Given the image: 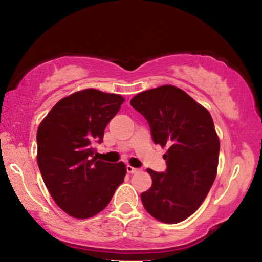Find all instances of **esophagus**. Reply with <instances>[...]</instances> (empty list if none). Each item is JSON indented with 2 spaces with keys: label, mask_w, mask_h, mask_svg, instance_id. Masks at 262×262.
I'll list each match as a JSON object with an SVG mask.
<instances>
[{
  "label": "esophagus",
  "mask_w": 262,
  "mask_h": 262,
  "mask_svg": "<svg viewBox=\"0 0 262 262\" xmlns=\"http://www.w3.org/2000/svg\"><path fill=\"white\" fill-rule=\"evenodd\" d=\"M139 171H140V168L134 167V166H130V165H127V172H128V173L133 174V173H136V172H139Z\"/></svg>",
  "instance_id": "1"
}]
</instances>
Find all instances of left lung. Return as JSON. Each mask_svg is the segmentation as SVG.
Here are the masks:
<instances>
[{"mask_svg":"<svg viewBox=\"0 0 262 262\" xmlns=\"http://www.w3.org/2000/svg\"><path fill=\"white\" fill-rule=\"evenodd\" d=\"M130 105L147 119L155 144L166 148L165 172L148 168L152 185L141 194L154 219L174 224L199 209L214 184L220 139L208 110L184 90L162 85L140 92Z\"/></svg>","mask_w":262,"mask_h":262,"instance_id":"obj_1","label":"left lung"}]
</instances>
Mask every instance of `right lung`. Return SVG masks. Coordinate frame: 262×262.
<instances>
[{"instance_id":"add662e5","label":"right lung","mask_w":262,"mask_h":262,"mask_svg":"<svg viewBox=\"0 0 262 262\" xmlns=\"http://www.w3.org/2000/svg\"><path fill=\"white\" fill-rule=\"evenodd\" d=\"M125 98L96 89L74 92L57 101L37 132V162L53 200L75 219L98 214L126 176L125 163L97 161L92 143Z\"/></svg>"}]
</instances>
